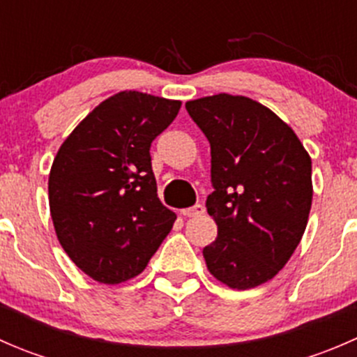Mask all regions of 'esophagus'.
Returning <instances> with one entry per match:
<instances>
[{
  "instance_id": "esophagus-1",
  "label": "esophagus",
  "mask_w": 357,
  "mask_h": 357,
  "mask_svg": "<svg viewBox=\"0 0 357 357\" xmlns=\"http://www.w3.org/2000/svg\"><path fill=\"white\" fill-rule=\"evenodd\" d=\"M205 212V207L204 205L197 204L193 205V207H188V208H183L181 211V215H185V218H195V215H200Z\"/></svg>"
}]
</instances>
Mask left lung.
Returning a JSON list of instances; mask_svg holds the SVG:
<instances>
[{"label":"left lung","instance_id":"8db88e82","mask_svg":"<svg viewBox=\"0 0 357 357\" xmlns=\"http://www.w3.org/2000/svg\"><path fill=\"white\" fill-rule=\"evenodd\" d=\"M186 110L211 143L205 207L218 236L204 248L205 264L229 289H254L278 275L304 235L311 157L287 122L247 96H204Z\"/></svg>","mask_w":357,"mask_h":357}]
</instances>
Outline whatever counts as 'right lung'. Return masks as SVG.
Segmentation results:
<instances>
[{"mask_svg": "<svg viewBox=\"0 0 357 357\" xmlns=\"http://www.w3.org/2000/svg\"><path fill=\"white\" fill-rule=\"evenodd\" d=\"M179 109V100L115 93L56 152L48 179L56 238L95 282L138 276L174 225L176 214L157 197L150 145Z\"/></svg>", "mask_w": 357, "mask_h": 357, "instance_id": "add662e5", "label": "right lung"}]
</instances>
